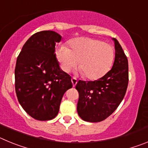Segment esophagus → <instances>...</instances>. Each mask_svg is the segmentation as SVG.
Returning <instances> with one entry per match:
<instances>
[{
    "mask_svg": "<svg viewBox=\"0 0 148 148\" xmlns=\"http://www.w3.org/2000/svg\"><path fill=\"white\" fill-rule=\"evenodd\" d=\"M71 81H72V83H73V87H75V86L76 85L77 82H78V81H77V79H76V78H72Z\"/></svg>",
    "mask_w": 148,
    "mask_h": 148,
    "instance_id": "obj_1",
    "label": "esophagus"
}]
</instances>
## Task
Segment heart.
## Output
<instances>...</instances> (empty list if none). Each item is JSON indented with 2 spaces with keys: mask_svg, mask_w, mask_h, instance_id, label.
<instances>
[{
  "mask_svg": "<svg viewBox=\"0 0 148 148\" xmlns=\"http://www.w3.org/2000/svg\"><path fill=\"white\" fill-rule=\"evenodd\" d=\"M61 70L70 73L78 65L84 76L97 80L110 70L114 60V49L110 44L98 39L79 38L70 43V49L61 47L56 51Z\"/></svg>",
  "mask_w": 148,
  "mask_h": 148,
  "instance_id": "1",
  "label": "heart"
}]
</instances>
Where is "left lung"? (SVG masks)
Masks as SVG:
<instances>
[{"instance_id": "1", "label": "left lung", "mask_w": 148, "mask_h": 148, "mask_svg": "<svg viewBox=\"0 0 148 148\" xmlns=\"http://www.w3.org/2000/svg\"><path fill=\"white\" fill-rule=\"evenodd\" d=\"M113 40L116 53L112 69L98 80H79L75 86L79 95L77 112L84 121L99 122L106 119L118 108L126 93L127 58L118 40Z\"/></svg>"}]
</instances>
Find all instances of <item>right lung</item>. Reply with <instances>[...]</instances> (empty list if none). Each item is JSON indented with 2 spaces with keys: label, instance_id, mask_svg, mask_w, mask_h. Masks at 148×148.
<instances>
[{
  "label": "right lung",
  "instance_id": "right-lung-1",
  "mask_svg": "<svg viewBox=\"0 0 148 148\" xmlns=\"http://www.w3.org/2000/svg\"><path fill=\"white\" fill-rule=\"evenodd\" d=\"M61 36L54 31L32 35L23 46L15 70V92L23 109L35 119L47 121L58 113L71 77L61 70L55 54Z\"/></svg>",
  "mask_w": 148,
  "mask_h": 148
}]
</instances>
